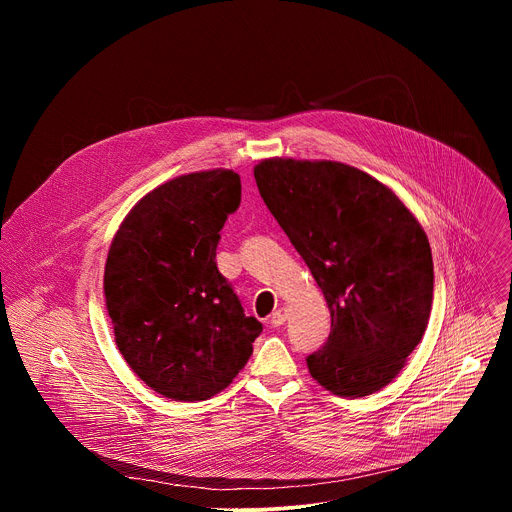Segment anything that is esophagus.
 I'll return each mask as SVG.
<instances>
[{
    "label": "esophagus",
    "instance_id": "obj_1",
    "mask_svg": "<svg viewBox=\"0 0 512 512\" xmlns=\"http://www.w3.org/2000/svg\"><path fill=\"white\" fill-rule=\"evenodd\" d=\"M285 320H287V310H285V308H279V310H275V312L271 314L269 324H271L273 328H279V326L285 324Z\"/></svg>",
    "mask_w": 512,
    "mask_h": 512
}]
</instances>
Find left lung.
<instances>
[{
  "mask_svg": "<svg viewBox=\"0 0 512 512\" xmlns=\"http://www.w3.org/2000/svg\"><path fill=\"white\" fill-rule=\"evenodd\" d=\"M253 174L330 310V336L306 358L310 375L340 397L383 389L431 312L433 261L417 218L385 184L340 162L271 158Z\"/></svg>",
  "mask_w": 512,
  "mask_h": 512,
  "instance_id": "left-lung-1",
  "label": "left lung"
}]
</instances>
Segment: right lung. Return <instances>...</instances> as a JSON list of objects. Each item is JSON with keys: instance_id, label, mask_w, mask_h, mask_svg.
Instances as JSON below:
<instances>
[{"instance_id": "obj_1", "label": "right lung", "mask_w": 512, "mask_h": 512, "mask_svg": "<svg viewBox=\"0 0 512 512\" xmlns=\"http://www.w3.org/2000/svg\"><path fill=\"white\" fill-rule=\"evenodd\" d=\"M241 204L233 170L178 176L125 216L105 263V304L133 373L174 401L227 389L263 326L216 267V245Z\"/></svg>"}]
</instances>
